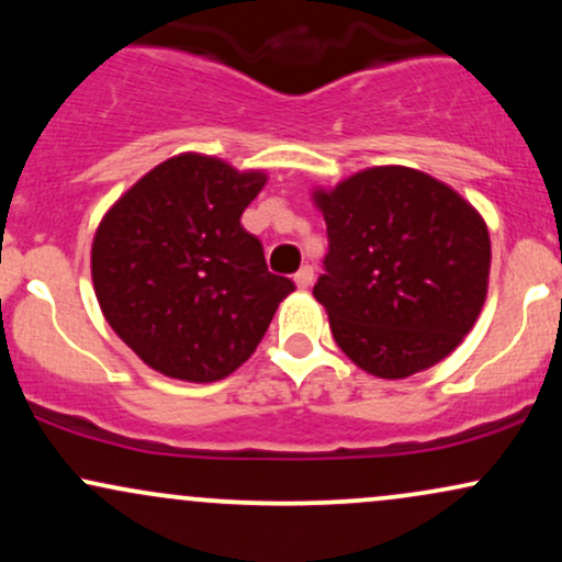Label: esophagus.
<instances>
[{"instance_id":"obj_1","label":"esophagus","mask_w":562,"mask_h":562,"mask_svg":"<svg viewBox=\"0 0 562 562\" xmlns=\"http://www.w3.org/2000/svg\"><path fill=\"white\" fill-rule=\"evenodd\" d=\"M293 280H295V288H301V290L312 288V282H314V267H308V263H303L299 272H295Z\"/></svg>"}]
</instances>
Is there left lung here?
Returning <instances> with one entry per match:
<instances>
[{"mask_svg":"<svg viewBox=\"0 0 562 562\" xmlns=\"http://www.w3.org/2000/svg\"><path fill=\"white\" fill-rule=\"evenodd\" d=\"M312 198L330 237L314 299L340 351L385 380L447 359L486 301L492 240L479 211L406 166H372Z\"/></svg>","mask_w":562,"mask_h":562,"instance_id":"obj_1","label":"left lung"}]
</instances>
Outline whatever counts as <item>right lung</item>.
<instances>
[{
  "label": "right lung",
  "instance_id": "add662e5",
  "mask_svg": "<svg viewBox=\"0 0 562 562\" xmlns=\"http://www.w3.org/2000/svg\"><path fill=\"white\" fill-rule=\"evenodd\" d=\"M259 169L179 153L134 182L92 240L94 295L124 344L160 375L214 383L261 344L295 285L267 269L240 216Z\"/></svg>",
  "mask_w": 562,
  "mask_h": 562
}]
</instances>
